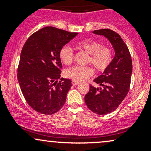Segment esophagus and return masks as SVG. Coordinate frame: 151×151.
Returning a JSON list of instances; mask_svg holds the SVG:
<instances>
[{"label":"esophagus","mask_w":151,"mask_h":151,"mask_svg":"<svg viewBox=\"0 0 151 151\" xmlns=\"http://www.w3.org/2000/svg\"><path fill=\"white\" fill-rule=\"evenodd\" d=\"M72 84H73L74 86H76V85H77L78 84H79V81H75V80H72Z\"/></svg>","instance_id":"obj_1"}]
</instances>
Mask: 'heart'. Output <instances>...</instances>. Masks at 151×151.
<instances>
[{
	"label": "heart",
	"mask_w": 151,
	"mask_h": 151,
	"mask_svg": "<svg viewBox=\"0 0 151 151\" xmlns=\"http://www.w3.org/2000/svg\"><path fill=\"white\" fill-rule=\"evenodd\" d=\"M78 48L89 54L88 62L91 63L99 72H103L108 68L113 58V54L108 47L102 46L101 43L95 40H85L77 44ZM60 58L65 65H70L73 61L74 52L69 45L63 46L60 50ZM65 74L73 80L80 81L87 79L93 74L91 67L74 66L67 69Z\"/></svg>",
	"instance_id": "1"
}]
</instances>
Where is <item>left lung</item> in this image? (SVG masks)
I'll return each instance as SVG.
<instances>
[{"label":"left lung","mask_w":151,"mask_h":151,"mask_svg":"<svg viewBox=\"0 0 151 151\" xmlns=\"http://www.w3.org/2000/svg\"><path fill=\"white\" fill-rule=\"evenodd\" d=\"M92 32L108 39L115 52L108 68L93 79L99 87L90 85L89 92L84 97L86 104L91 111L106 115L116 110L129 92L132 60L128 47L116 32L109 29L96 30Z\"/></svg>","instance_id":"left-lung-1"}]
</instances>
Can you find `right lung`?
<instances>
[{"label": "right lung", "instance_id": "add662e5", "mask_svg": "<svg viewBox=\"0 0 151 151\" xmlns=\"http://www.w3.org/2000/svg\"><path fill=\"white\" fill-rule=\"evenodd\" d=\"M78 35L45 27L27 40L18 69V79L26 101L37 112L52 115L65 104L72 81L60 78V50Z\"/></svg>", "mask_w": 151, "mask_h": 151}]
</instances>
